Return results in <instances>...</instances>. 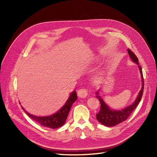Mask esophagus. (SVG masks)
Listing matches in <instances>:
<instances>
[{"mask_svg": "<svg viewBox=\"0 0 157 157\" xmlns=\"http://www.w3.org/2000/svg\"><path fill=\"white\" fill-rule=\"evenodd\" d=\"M77 95L80 98H85L88 95V91L85 88L80 89L78 91Z\"/></svg>", "mask_w": 157, "mask_h": 157, "instance_id": "1", "label": "esophagus"}]
</instances>
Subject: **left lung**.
<instances>
[{"label":"left lung","instance_id":"1","mask_svg":"<svg viewBox=\"0 0 157 157\" xmlns=\"http://www.w3.org/2000/svg\"><path fill=\"white\" fill-rule=\"evenodd\" d=\"M128 52L133 62H134L138 65V68L140 69L141 77V88L139 92V94L137 95L136 99H135L134 102L129 106L126 107V108L121 109V110H114V109H111L105 103V101H103V99L101 97V96H99V93L98 92V90L96 94V97L99 100V102H100L101 107L100 110H99V113L96 115V118L101 124L105 125V126H114L120 124V123L122 122L123 121H125L130 117L132 112L134 111L137 105H138L140 101H141L142 95H143L144 89V80L141 67L138 63V59H137L136 56L130 50L128 49Z\"/></svg>","mask_w":157,"mask_h":157}]
</instances>
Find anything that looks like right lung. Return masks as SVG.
I'll use <instances>...</instances> for the list:
<instances>
[{"mask_svg": "<svg viewBox=\"0 0 157 157\" xmlns=\"http://www.w3.org/2000/svg\"><path fill=\"white\" fill-rule=\"evenodd\" d=\"M77 93H76V91H73V92L71 93L68 99L65 103V105L59 110H58V112H56V113L50 116L47 117H38L36 115H31V114L27 112L22 106L21 108L24 110V111L28 116L42 126L52 128V129H56V128H58L62 126L65 124L66 119H67V116L69 115L71 107L76 101V100H77Z\"/></svg>", "mask_w": 157, "mask_h": 157, "instance_id": "add662e5", "label": "right lung"}]
</instances>
